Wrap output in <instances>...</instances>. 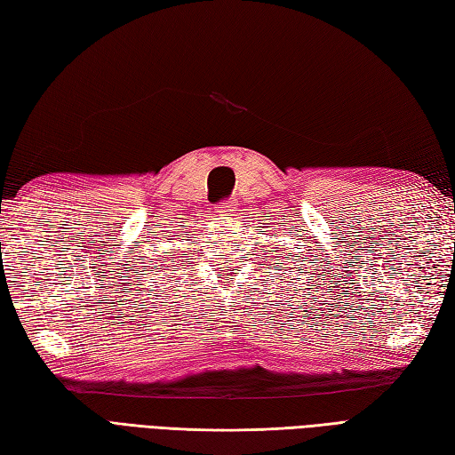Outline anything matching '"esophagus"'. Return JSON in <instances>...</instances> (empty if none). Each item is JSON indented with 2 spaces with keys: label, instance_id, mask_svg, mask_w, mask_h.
I'll return each mask as SVG.
<instances>
[{
  "label": "esophagus",
  "instance_id": "34e87169",
  "mask_svg": "<svg viewBox=\"0 0 455 455\" xmlns=\"http://www.w3.org/2000/svg\"><path fill=\"white\" fill-rule=\"evenodd\" d=\"M230 211H232V204H230V202H225V204H220V205L215 207V215L227 217V215H230Z\"/></svg>",
  "mask_w": 455,
  "mask_h": 455
}]
</instances>
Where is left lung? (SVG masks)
<instances>
[{"mask_svg":"<svg viewBox=\"0 0 455 455\" xmlns=\"http://www.w3.org/2000/svg\"><path fill=\"white\" fill-rule=\"evenodd\" d=\"M271 251H275V250H271ZM277 258H283V256H281V253H277Z\"/></svg>","mask_w":455,"mask_h":455,"instance_id":"8db88e82","label":"left lung"}]
</instances>
